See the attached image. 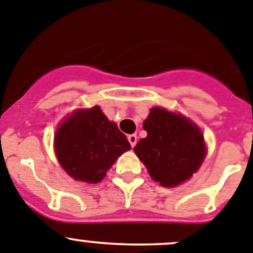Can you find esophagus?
Returning <instances> with one entry per match:
<instances>
[{
  "label": "esophagus",
  "mask_w": 253,
  "mask_h": 253,
  "mask_svg": "<svg viewBox=\"0 0 253 253\" xmlns=\"http://www.w3.org/2000/svg\"><path fill=\"white\" fill-rule=\"evenodd\" d=\"M128 142L129 145H131V147H134L136 146V143H137V136L136 134H128Z\"/></svg>",
  "instance_id": "esophagus-1"
}]
</instances>
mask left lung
<instances>
[{
  "instance_id": "8db88e82",
  "label": "left lung",
  "mask_w": 253,
  "mask_h": 253,
  "mask_svg": "<svg viewBox=\"0 0 253 253\" xmlns=\"http://www.w3.org/2000/svg\"><path fill=\"white\" fill-rule=\"evenodd\" d=\"M147 137L133 151L152 180L164 187L185 182L200 169L206 157L204 134L180 113L153 107L143 122Z\"/></svg>"
}]
</instances>
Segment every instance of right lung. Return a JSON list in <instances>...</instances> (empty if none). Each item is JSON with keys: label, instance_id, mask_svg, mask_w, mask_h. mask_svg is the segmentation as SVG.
Returning <instances> with one entry per match:
<instances>
[{"label": "right lung", "instance_id": "add662e5", "mask_svg": "<svg viewBox=\"0 0 253 253\" xmlns=\"http://www.w3.org/2000/svg\"><path fill=\"white\" fill-rule=\"evenodd\" d=\"M131 145L98 106L76 110L58 126L55 152L73 180L97 183Z\"/></svg>", "mask_w": 253, "mask_h": 253}]
</instances>
